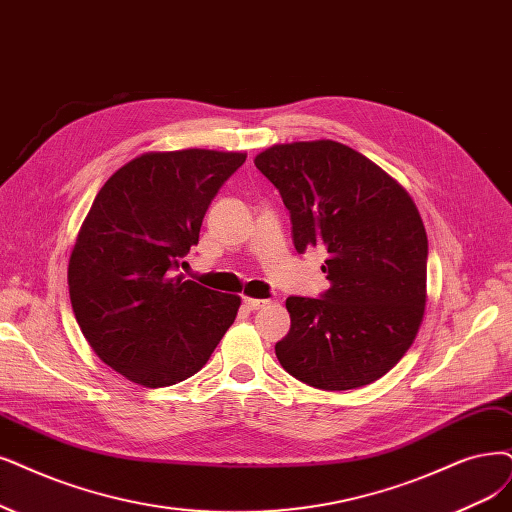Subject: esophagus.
Instances as JSON below:
<instances>
[{
  "mask_svg": "<svg viewBox=\"0 0 512 512\" xmlns=\"http://www.w3.org/2000/svg\"><path fill=\"white\" fill-rule=\"evenodd\" d=\"M268 304V299H257V297H244V306L249 310H259Z\"/></svg>",
  "mask_w": 512,
  "mask_h": 512,
  "instance_id": "1",
  "label": "esophagus"
}]
</instances>
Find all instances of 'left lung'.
<instances>
[{"instance_id": "left-lung-1", "label": "left lung", "mask_w": 512, "mask_h": 512, "mask_svg": "<svg viewBox=\"0 0 512 512\" xmlns=\"http://www.w3.org/2000/svg\"><path fill=\"white\" fill-rule=\"evenodd\" d=\"M255 166L289 208L297 253L327 249L329 291L287 299L280 365L320 390L380 380L411 348L426 310L428 238L418 206L386 170L331 139L276 143Z\"/></svg>"}]
</instances>
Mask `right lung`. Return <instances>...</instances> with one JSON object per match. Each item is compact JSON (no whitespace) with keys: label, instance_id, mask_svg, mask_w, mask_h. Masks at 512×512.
I'll return each instance as SVG.
<instances>
[{"label":"right lung","instance_id":"add662e5","mask_svg":"<svg viewBox=\"0 0 512 512\" xmlns=\"http://www.w3.org/2000/svg\"><path fill=\"white\" fill-rule=\"evenodd\" d=\"M244 151H145L99 189L71 249L75 320L105 365L145 388L200 371L236 320L240 297L175 274L208 204Z\"/></svg>","mask_w":512,"mask_h":512}]
</instances>
